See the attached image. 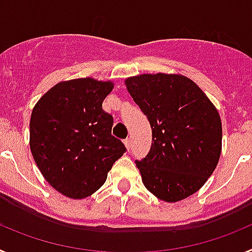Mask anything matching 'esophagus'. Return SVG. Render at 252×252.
<instances>
[{"label":"esophagus","instance_id":"esophagus-1","mask_svg":"<svg viewBox=\"0 0 252 252\" xmlns=\"http://www.w3.org/2000/svg\"><path fill=\"white\" fill-rule=\"evenodd\" d=\"M124 144H125V146H126V148H127V150L130 151V149H131V140L130 139H126L124 141Z\"/></svg>","mask_w":252,"mask_h":252}]
</instances>
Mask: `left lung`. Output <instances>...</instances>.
<instances>
[{
	"mask_svg": "<svg viewBox=\"0 0 252 252\" xmlns=\"http://www.w3.org/2000/svg\"><path fill=\"white\" fill-rule=\"evenodd\" d=\"M126 87L153 132L150 151L135 161L144 186L165 202L192 195L221 155L222 124L216 107L183 75L142 74L126 79Z\"/></svg>",
	"mask_w": 252,
	"mask_h": 252,
	"instance_id": "obj_1",
	"label": "left lung"
}]
</instances>
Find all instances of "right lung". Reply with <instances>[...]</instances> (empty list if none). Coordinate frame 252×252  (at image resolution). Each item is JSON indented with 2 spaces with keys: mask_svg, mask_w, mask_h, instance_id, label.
<instances>
[{
  "mask_svg": "<svg viewBox=\"0 0 252 252\" xmlns=\"http://www.w3.org/2000/svg\"><path fill=\"white\" fill-rule=\"evenodd\" d=\"M111 82L81 78L58 83L35 104L30 149L53 188L81 199L104 184L107 173L126 151L111 135L113 117L102 110Z\"/></svg>",
  "mask_w": 252,
  "mask_h": 252,
  "instance_id": "add662e5",
  "label": "right lung"
}]
</instances>
